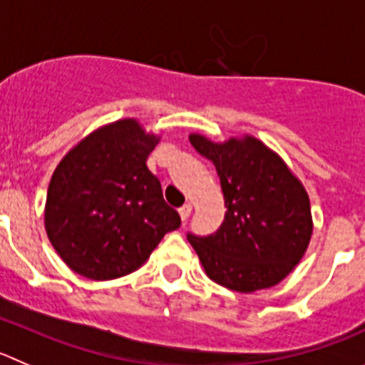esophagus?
<instances>
[{"instance_id": "34e87169", "label": "esophagus", "mask_w": 365, "mask_h": 365, "mask_svg": "<svg viewBox=\"0 0 365 365\" xmlns=\"http://www.w3.org/2000/svg\"><path fill=\"white\" fill-rule=\"evenodd\" d=\"M190 212H192V205H190V203H185V205L180 207L178 209V214H180V217H182V221H185L187 217L190 216Z\"/></svg>"}]
</instances>
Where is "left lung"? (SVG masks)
<instances>
[{"label": "left lung", "mask_w": 365, "mask_h": 365, "mask_svg": "<svg viewBox=\"0 0 365 365\" xmlns=\"http://www.w3.org/2000/svg\"><path fill=\"white\" fill-rule=\"evenodd\" d=\"M189 140L216 167L227 207L217 232L189 234L205 274L240 294L279 284L304 257L313 234L302 182L274 149L252 135L214 142L190 133Z\"/></svg>", "instance_id": "left-lung-1"}]
</instances>
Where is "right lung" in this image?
<instances>
[{"label": "right lung", "mask_w": 365, "mask_h": 365, "mask_svg": "<svg viewBox=\"0 0 365 365\" xmlns=\"http://www.w3.org/2000/svg\"><path fill=\"white\" fill-rule=\"evenodd\" d=\"M160 138L138 118H120L93 129L57 163L44 230L75 274L91 281L124 277L180 227L145 163Z\"/></svg>", "instance_id": "obj_1"}]
</instances>
